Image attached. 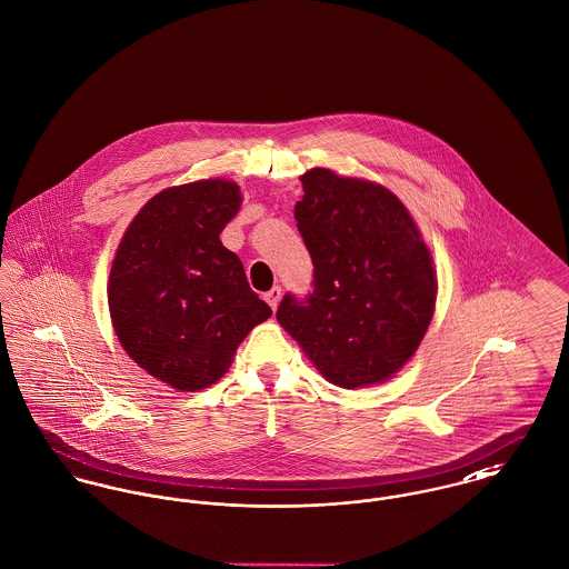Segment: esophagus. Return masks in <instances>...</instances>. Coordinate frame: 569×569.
<instances>
[{
  "mask_svg": "<svg viewBox=\"0 0 569 569\" xmlns=\"http://www.w3.org/2000/svg\"><path fill=\"white\" fill-rule=\"evenodd\" d=\"M263 299H266V303H268V306L272 307V309H277L279 301H281V288H279V286L270 288V290L263 295Z\"/></svg>",
  "mask_w": 569,
  "mask_h": 569,
  "instance_id": "34e87169",
  "label": "esophagus"
}]
</instances>
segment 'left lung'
<instances>
[{"label": "left lung", "mask_w": 569, "mask_h": 569, "mask_svg": "<svg viewBox=\"0 0 569 569\" xmlns=\"http://www.w3.org/2000/svg\"><path fill=\"white\" fill-rule=\"evenodd\" d=\"M301 181L295 219L313 281L306 299H281L277 320L329 383H381L420 347L433 318L431 253L388 188L329 169Z\"/></svg>", "instance_id": "8db88e82"}]
</instances>
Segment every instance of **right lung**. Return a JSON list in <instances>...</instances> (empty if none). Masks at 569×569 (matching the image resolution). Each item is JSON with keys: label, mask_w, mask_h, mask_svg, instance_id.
<instances>
[{"label": "right lung", "mask_w": 569, "mask_h": 569, "mask_svg": "<svg viewBox=\"0 0 569 569\" xmlns=\"http://www.w3.org/2000/svg\"><path fill=\"white\" fill-rule=\"evenodd\" d=\"M240 201L224 179L167 188L131 220L112 262L108 306L119 342L181 392L217 383L244 336L272 313L220 242Z\"/></svg>", "instance_id": "obj_1"}]
</instances>
